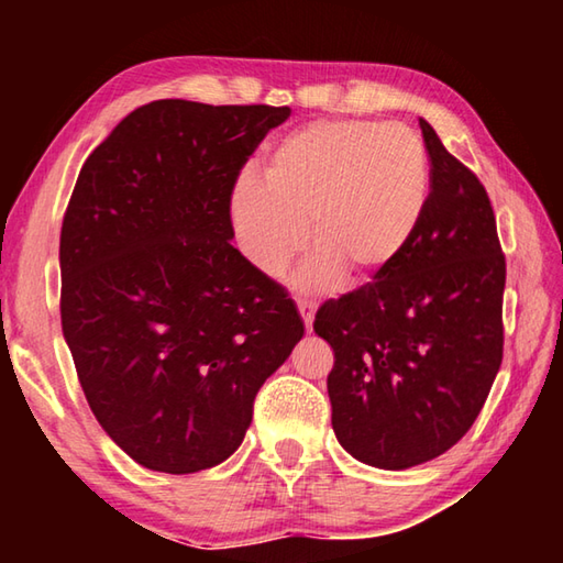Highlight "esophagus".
Listing matches in <instances>:
<instances>
[{
    "instance_id": "obj_1",
    "label": "esophagus",
    "mask_w": 563,
    "mask_h": 563,
    "mask_svg": "<svg viewBox=\"0 0 563 563\" xmlns=\"http://www.w3.org/2000/svg\"><path fill=\"white\" fill-rule=\"evenodd\" d=\"M298 310H300V318L305 322V328H312V318H316V302L310 300H298Z\"/></svg>"
}]
</instances>
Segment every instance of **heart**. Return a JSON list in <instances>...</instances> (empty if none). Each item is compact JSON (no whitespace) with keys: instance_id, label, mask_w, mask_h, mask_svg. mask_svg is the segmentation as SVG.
I'll return each instance as SVG.
<instances>
[{"instance_id":"obj_1","label":"heart","mask_w":563,"mask_h":563,"mask_svg":"<svg viewBox=\"0 0 563 563\" xmlns=\"http://www.w3.org/2000/svg\"><path fill=\"white\" fill-rule=\"evenodd\" d=\"M430 198V158L405 123L332 119L278 141L263 178L238 180L228 218L253 268L278 275L308 243L316 255L300 288H325L345 271L365 283L387 271L412 241Z\"/></svg>"}]
</instances>
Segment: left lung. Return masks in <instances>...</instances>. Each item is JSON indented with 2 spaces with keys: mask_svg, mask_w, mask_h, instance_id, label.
I'll use <instances>...</instances> for the list:
<instances>
[{
  "mask_svg": "<svg viewBox=\"0 0 563 563\" xmlns=\"http://www.w3.org/2000/svg\"><path fill=\"white\" fill-rule=\"evenodd\" d=\"M430 198L405 253L328 300L316 332L335 352L332 430L362 464L409 470L470 432L501 365L507 263L489 196L419 119Z\"/></svg>",
  "mask_w": 563,
  "mask_h": 563,
  "instance_id": "obj_1",
  "label": "left lung"
}]
</instances>
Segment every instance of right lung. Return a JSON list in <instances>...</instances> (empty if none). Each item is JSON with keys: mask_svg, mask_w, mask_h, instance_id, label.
Returning <instances> with one entry per match:
<instances>
[{"mask_svg": "<svg viewBox=\"0 0 563 563\" xmlns=\"http://www.w3.org/2000/svg\"><path fill=\"white\" fill-rule=\"evenodd\" d=\"M288 107H139L84 161L66 208L62 332L93 417L133 462L194 474L241 446L305 325L231 245L233 186Z\"/></svg>", "mask_w": 563, "mask_h": 563, "instance_id": "right-lung-1", "label": "right lung"}]
</instances>
